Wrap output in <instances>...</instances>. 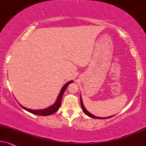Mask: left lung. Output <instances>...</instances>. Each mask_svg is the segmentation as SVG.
<instances>
[{
	"mask_svg": "<svg viewBox=\"0 0 146 146\" xmlns=\"http://www.w3.org/2000/svg\"><path fill=\"white\" fill-rule=\"evenodd\" d=\"M80 104H81V107H82V111H83V112L86 115H87V116H89V117H91V118H95V119H107V118H108V117H104V118H102V117H98V116H95L94 115H93L92 114H91V113L89 112L87 110V109L84 108V106L83 104V102H82V98L80 97ZM113 116H110L109 118H111V117H112Z\"/></svg>",
	"mask_w": 146,
	"mask_h": 146,
	"instance_id": "obj_1",
	"label": "left lung"
}]
</instances>
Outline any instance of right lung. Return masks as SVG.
<instances>
[{
  "instance_id": "right-lung-1",
  "label": "right lung",
  "mask_w": 146,
  "mask_h": 146,
  "mask_svg": "<svg viewBox=\"0 0 146 146\" xmlns=\"http://www.w3.org/2000/svg\"><path fill=\"white\" fill-rule=\"evenodd\" d=\"M72 82H73V80H70V81L68 82L67 83L65 84L64 87H62V89H61L60 93H59L58 97H57V98L56 100V102H55V103H54V104H53V105L47 108L43 109V110H31V109L26 108H25V107H23L22 106L20 105L23 108V109L26 110V111H29V112H30V113H32V114H34L36 115H39V116H48V115L53 114L55 112H56V111L59 110V108H60L61 102H62V99L63 95H64V91H66V88L68 87V86L69 85L70 83H72Z\"/></svg>"
}]
</instances>
